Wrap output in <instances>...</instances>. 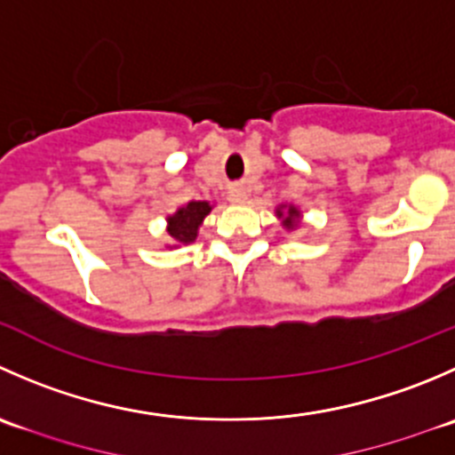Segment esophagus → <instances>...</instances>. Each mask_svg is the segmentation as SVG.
<instances>
[{
  "label": "esophagus",
  "mask_w": 455,
  "mask_h": 455,
  "mask_svg": "<svg viewBox=\"0 0 455 455\" xmlns=\"http://www.w3.org/2000/svg\"><path fill=\"white\" fill-rule=\"evenodd\" d=\"M228 200H231L233 204H246V200H249V191H246L244 187H233L231 193H228Z\"/></svg>",
  "instance_id": "esophagus-1"
}]
</instances>
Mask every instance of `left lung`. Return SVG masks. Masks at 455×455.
Listing matches in <instances>:
<instances>
[{"mask_svg":"<svg viewBox=\"0 0 455 455\" xmlns=\"http://www.w3.org/2000/svg\"><path fill=\"white\" fill-rule=\"evenodd\" d=\"M277 215H280V218H282V211H277ZM295 218H298V211H295L293 206H289V213H286L284 227L286 228H293L295 227Z\"/></svg>","mask_w":455,"mask_h":455,"instance_id":"8db88e82","label":"left lung"}]
</instances>
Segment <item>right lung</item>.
I'll return each mask as SVG.
<instances>
[{
    "label": "right lung",
    "mask_w": 455,
    "mask_h": 455,
    "mask_svg": "<svg viewBox=\"0 0 455 455\" xmlns=\"http://www.w3.org/2000/svg\"><path fill=\"white\" fill-rule=\"evenodd\" d=\"M209 213V202H188L187 206H182L178 213L169 218V235L178 244H191L197 237V228Z\"/></svg>",
    "instance_id": "1"
}]
</instances>
